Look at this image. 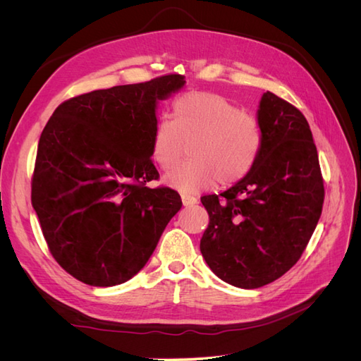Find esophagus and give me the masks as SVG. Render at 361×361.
Wrapping results in <instances>:
<instances>
[{
  "instance_id": "obj_1",
  "label": "esophagus",
  "mask_w": 361,
  "mask_h": 361,
  "mask_svg": "<svg viewBox=\"0 0 361 361\" xmlns=\"http://www.w3.org/2000/svg\"><path fill=\"white\" fill-rule=\"evenodd\" d=\"M197 197H194V195H188V194H182V203H183V206H194V204H197Z\"/></svg>"
}]
</instances>
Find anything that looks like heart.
<instances>
[{
    "label": "heart",
    "instance_id": "1",
    "mask_svg": "<svg viewBox=\"0 0 361 361\" xmlns=\"http://www.w3.org/2000/svg\"><path fill=\"white\" fill-rule=\"evenodd\" d=\"M188 146L190 159L170 176L169 187L180 192H200L216 182L224 187L253 170L262 149L257 120L227 97L192 92L173 104V118L162 116L152 134L150 152L157 166L170 171Z\"/></svg>",
    "mask_w": 361,
    "mask_h": 361
}]
</instances>
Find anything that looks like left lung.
I'll use <instances>...</instances> for the list:
<instances>
[{"label":"left lung","mask_w":361,"mask_h":361,"mask_svg":"<svg viewBox=\"0 0 361 361\" xmlns=\"http://www.w3.org/2000/svg\"><path fill=\"white\" fill-rule=\"evenodd\" d=\"M260 155L232 188L200 199L209 224L206 264L228 285L256 289L288 272L307 247L324 204L318 150L302 113L274 93L257 110Z\"/></svg>","instance_id":"obj_1"}]
</instances>
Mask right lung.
Instances as JSON below:
<instances>
[{"instance_id":"add662e5","label":"right lung","mask_w":361,"mask_h":361,"mask_svg":"<svg viewBox=\"0 0 361 361\" xmlns=\"http://www.w3.org/2000/svg\"><path fill=\"white\" fill-rule=\"evenodd\" d=\"M183 84L171 73L75 96L43 129L31 203L51 255L85 285L133 279L182 207L178 191L147 182L159 178L150 159L157 104Z\"/></svg>"}]
</instances>
